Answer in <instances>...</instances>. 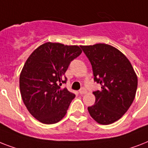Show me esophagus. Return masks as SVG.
I'll list each match as a JSON object with an SVG mask.
<instances>
[{
    "mask_svg": "<svg viewBox=\"0 0 148 148\" xmlns=\"http://www.w3.org/2000/svg\"><path fill=\"white\" fill-rule=\"evenodd\" d=\"M79 92L80 95H85L86 93H87V91H86V89H85L84 88H81V89H80Z\"/></svg>",
    "mask_w": 148,
    "mask_h": 148,
    "instance_id": "esophagus-1",
    "label": "esophagus"
}]
</instances>
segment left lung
Returning <instances> with one entry per match:
<instances>
[{"label":"left lung","mask_w":148,"mask_h":148,"mask_svg":"<svg viewBox=\"0 0 148 148\" xmlns=\"http://www.w3.org/2000/svg\"><path fill=\"white\" fill-rule=\"evenodd\" d=\"M92 67L94 80L101 86L94 92L95 105L88 107L91 117L100 125H110L125 114L135 98L138 77L131 62L111 45L81 46Z\"/></svg>","instance_id":"obj_1"}]
</instances>
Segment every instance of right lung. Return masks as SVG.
<instances>
[{
	"label": "right lung",
	"instance_id": "1",
	"mask_svg": "<svg viewBox=\"0 0 148 148\" xmlns=\"http://www.w3.org/2000/svg\"><path fill=\"white\" fill-rule=\"evenodd\" d=\"M82 52L76 45L47 42L28 57L20 75V90L23 103L36 120L50 125L66 115L75 95L60 86L66 82L65 73Z\"/></svg>",
	"mask_w": 148,
	"mask_h": 148
}]
</instances>
